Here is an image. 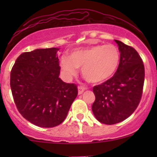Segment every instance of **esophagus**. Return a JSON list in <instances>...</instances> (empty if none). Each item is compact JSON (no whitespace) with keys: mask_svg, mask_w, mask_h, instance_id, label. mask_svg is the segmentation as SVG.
<instances>
[{"mask_svg":"<svg viewBox=\"0 0 157 157\" xmlns=\"http://www.w3.org/2000/svg\"><path fill=\"white\" fill-rule=\"evenodd\" d=\"M84 91H85L84 87H82V86H79L78 87V94L79 95L82 94L84 92Z\"/></svg>","mask_w":157,"mask_h":157,"instance_id":"esophagus-1","label":"esophagus"}]
</instances>
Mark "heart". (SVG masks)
<instances>
[{"label":"heart","instance_id":"obj_1","mask_svg":"<svg viewBox=\"0 0 157 157\" xmlns=\"http://www.w3.org/2000/svg\"><path fill=\"white\" fill-rule=\"evenodd\" d=\"M120 54L112 44L95 45L74 50L61 57L60 66L66 79L76 76L81 68L82 77L93 84L109 80L117 69Z\"/></svg>","mask_w":157,"mask_h":157}]
</instances>
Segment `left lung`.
<instances>
[{
	"mask_svg": "<svg viewBox=\"0 0 157 157\" xmlns=\"http://www.w3.org/2000/svg\"><path fill=\"white\" fill-rule=\"evenodd\" d=\"M114 41L120 52L117 70L111 79L93 88V113L106 125L123 121L134 113L140 103L145 80V68L137 52L121 41Z\"/></svg>",
	"mask_w": 157,
	"mask_h": 157,
	"instance_id": "obj_1",
	"label": "left lung"
}]
</instances>
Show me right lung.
Listing matches in <instances>:
<instances>
[{"label": "right lung", "mask_w": 157, "mask_h": 157, "mask_svg": "<svg viewBox=\"0 0 157 157\" xmlns=\"http://www.w3.org/2000/svg\"><path fill=\"white\" fill-rule=\"evenodd\" d=\"M58 51L50 48L24 52L11 71L10 86L17 110L39 127L60 125L77 96L76 85L59 77Z\"/></svg>", "instance_id": "right-lung-1"}]
</instances>
